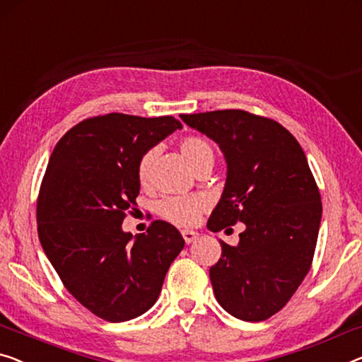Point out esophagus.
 Masks as SVG:
<instances>
[{
    "label": "esophagus",
    "mask_w": 362,
    "mask_h": 362,
    "mask_svg": "<svg viewBox=\"0 0 362 362\" xmlns=\"http://www.w3.org/2000/svg\"><path fill=\"white\" fill-rule=\"evenodd\" d=\"M182 235H183V239H185L187 244H192V242L198 237L195 230H182Z\"/></svg>",
    "instance_id": "esophagus-1"
}]
</instances>
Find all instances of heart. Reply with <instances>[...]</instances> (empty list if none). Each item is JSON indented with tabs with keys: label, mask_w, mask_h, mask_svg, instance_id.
Listing matches in <instances>:
<instances>
[{
	"label": "heart",
	"mask_w": 362,
	"mask_h": 362,
	"mask_svg": "<svg viewBox=\"0 0 362 362\" xmlns=\"http://www.w3.org/2000/svg\"><path fill=\"white\" fill-rule=\"evenodd\" d=\"M180 153L188 165L193 170L198 172L203 167L214 164V149L208 139L197 134H190L185 136L180 141ZM156 158V149L151 148L144 151L141 158L138 160L136 174L138 180L146 185L151 177V169H153V163ZM208 209L206 198L202 195H188V197H169L164 198L159 203V214L163 216L169 223L180 226V228H190L195 226L202 214Z\"/></svg>",
	"instance_id": "1"
}]
</instances>
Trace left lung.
<instances>
[{"label":"left lung","mask_w":362,"mask_h":362,"mask_svg":"<svg viewBox=\"0 0 362 362\" xmlns=\"http://www.w3.org/2000/svg\"><path fill=\"white\" fill-rule=\"evenodd\" d=\"M180 118L214 139L228 163L208 228L245 224L239 245L219 240L223 252L209 268L216 300L235 319L267 320L288 304L314 260L322 202L304 151L278 122L245 110Z\"/></svg>","instance_id":"left-lung-1"}]
</instances>
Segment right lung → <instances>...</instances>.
I'll list each match as a JSON object with an SVG mask.
<instances>
[{
    "label": "right lung",
    "instance_id": "right-lung-1",
    "mask_svg": "<svg viewBox=\"0 0 362 362\" xmlns=\"http://www.w3.org/2000/svg\"><path fill=\"white\" fill-rule=\"evenodd\" d=\"M177 128L174 117H90L63 134L48 160L37 198L43 252L73 298L107 322L151 309L185 245L160 219L134 240L122 230L139 195V158Z\"/></svg>",
    "mask_w": 362,
    "mask_h": 362
}]
</instances>
